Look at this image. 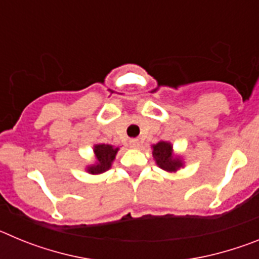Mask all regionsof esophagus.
I'll list each match as a JSON object with an SVG mask.
<instances>
[{"mask_svg":"<svg viewBox=\"0 0 259 259\" xmlns=\"http://www.w3.org/2000/svg\"><path fill=\"white\" fill-rule=\"evenodd\" d=\"M130 146H131V148H134V149L139 148V140H136V139H132V140H130Z\"/></svg>","mask_w":259,"mask_h":259,"instance_id":"1","label":"esophagus"}]
</instances>
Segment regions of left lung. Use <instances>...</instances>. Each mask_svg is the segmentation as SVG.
I'll use <instances>...</instances> for the list:
<instances>
[{"instance_id": "obj_1", "label": "left lung", "mask_w": 259, "mask_h": 259, "mask_svg": "<svg viewBox=\"0 0 259 259\" xmlns=\"http://www.w3.org/2000/svg\"><path fill=\"white\" fill-rule=\"evenodd\" d=\"M152 154L155 164L166 172L175 174L180 168L185 167L184 158L183 155L176 154L170 141H159L157 144H153Z\"/></svg>"}]
</instances>
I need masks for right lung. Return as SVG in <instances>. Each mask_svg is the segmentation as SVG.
Wrapping results in <instances>:
<instances>
[{
    "label": "right lung",
    "mask_w": 259,
    "mask_h": 259,
    "mask_svg": "<svg viewBox=\"0 0 259 259\" xmlns=\"http://www.w3.org/2000/svg\"><path fill=\"white\" fill-rule=\"evenodd\" d=\"M119 148L110 144H95L93 145V154H95V162L87 164L85 171L91 175H101L111 168L113 162L115 159Z\"/></svg>",
    "instance_id": "1"
}]
</instances>
